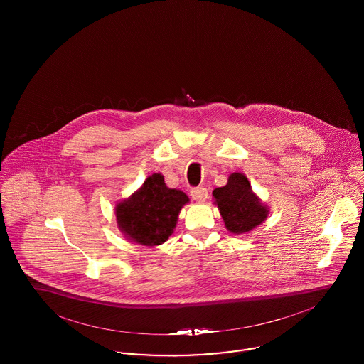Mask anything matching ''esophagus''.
Here are the masks:
<instances>
[{
	"instance_id": "1",
	"label": "esophagus",
	"mask_w": 364,
	"mask_h": 364,
	"mask_svg": "<svg viewBox=\"0 0 364 364\" xmlns=\"http://www.w3.org/2000/svg\"><path fill=\"white\" fill-rule=\"evenodd\" d=\"M208 188L205 187H195L191 190V196L193 200H198V202H203L208 199Z\"/></svg>"
}]
</instances>
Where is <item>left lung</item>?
Returning <instances> with one entry per match:
<instances>
[{"instance_id": "left-lung-1", "label": "left lung", "mask_w": 364, "mask_h": 364, "mask_svg": "<svg viewBox=\"0 0 364 364\" xmlns=\"http://www.w3.org/2000/svg\"><path fill=\"white\" fill-rule=\"evenodd\" d=\"M213 196L224 218L226 229L232 233L240 235L250 232L267 217L269 210L260 203L244 174H230L225 187L215 188Z\"/></svg>"}]
</instances>
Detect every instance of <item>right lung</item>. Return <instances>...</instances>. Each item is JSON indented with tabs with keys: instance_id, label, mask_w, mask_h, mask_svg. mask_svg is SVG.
Returning <instances> with one entry per match:
<instances>
[{
	"instance_id": "add662e5",
	"label": "right lung",
	"mask_w": 364,
	"mask_h": 364,
	"mask_svg": "<svg viewBox=\"0 0 364 364\" xmlns=\"http://www.w3.org/2000/svg\"><path fill=\"white\" fill-rule=\"evenodd\" d=\"M188 200L183 191L168 188L161 174H151L140 190L117 205V224L129 240L159 245L173 233L178 213Z\"/></svg>"
}]
</instances>
